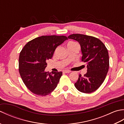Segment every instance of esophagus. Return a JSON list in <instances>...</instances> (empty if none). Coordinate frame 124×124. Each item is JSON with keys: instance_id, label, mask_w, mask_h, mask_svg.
Wrapping results in <instances>:
<instances>
[{"instance_id": "obj_1", "label": "esophagus", "mask_w": 124, "mask_h": 124, "mask_svg": "<svg viewBox=\"0 0 124 124\" xmlns=\"http://www.w3.org/2000/svg\"><path fill=\"white\" fill-rule=\"evenodd\" d=\"M71 71L70 70H64V71H63V72L64 73H69V72H70Z\"/></svg>"}]
</instances>
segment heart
<instances>
[{"instance_id":"1","label":"heart","mask_w":124,"mask_h":124,"mask_svg":"<svg viewBox=\"0 0 124 124\" xmlns=\"http://www.w3.org/2000/svg\"><path fill=\"white\" fill-rule=\"evenodd\" d=\"M76 44V43H75V42H73V41H70V42H69V43L68 44V45H70V44Z\"/></svg>"}]
</instances>
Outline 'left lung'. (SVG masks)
<instances>
[{"mask_svg":"<svg viewBox=\"0 0 124 124\" xmlns=\"http://www.w3.org/2000/svg\"><path fill=\"white\" fill-rule=\"evenodd\" d=\"M69 39L78 41L82 53L81 61L87 64V73L80 74L76 88L84 93L95 91L102 85L106 77L109 68L108 52L104 44L92 36L81 34H72Z\"/></svg>","mask_w":124,"mask_h":124,"instance_id":"obj_1","label":"left lung"}]
</instances>
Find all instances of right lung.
I'll return each instance as SVG.
<instances>
[{"label":"right lung","instance_id":"right-lung-1","mask_svg":"<svg viewBox=\"0 0 124 124\" xmlns=\"http://www.w3.org/2000/svg\"><path fill=\"white\" fill-rule=\"evenodd\" d=\"M68 39L64 36H43L29 41L20 52L19 72L27 87L33 93L46 96L56 87L62 72H46L47 61L56 47Z\"/></svg>","mask_w":124,"mask_h":124}]
</instances>
